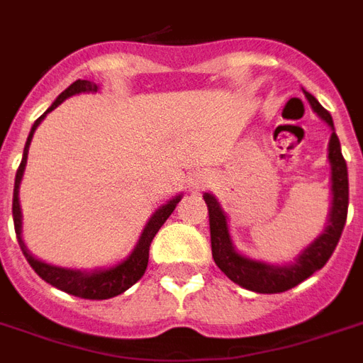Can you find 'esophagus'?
<instances>
[{
	"mask_svg": "<svg viewBox=\"0 0 363 363\" xmlns=\"http://www.w3.org/2000/svg\"><path fill=\"white\" fill-rule=\"evenodd\" d=\"M196 186H203V184H207V182H209V177L207 175H198L196 177Z\"/></svg>",
	"mask_w": 363,
	"mask_h": 363,
	"instance_id": "34e87169",
	"label": "esophagus"
}]
</instances>
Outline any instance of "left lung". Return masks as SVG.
I'll return each instance as SVG.
<instances>
[{"label": "left lung", "instance_id": "1", "mask_svg": "<svg viewBox=\"0 0 363 363\" xmlns=\"http://www.w3.org/2000/svg\"><path fill=\"white\" fill-rule=\"evenodd\" d=\"M303 94L313 111L333 130L332 137H330V145H328V160L332 165V209H330L326 230L311 242L309 247H305L292 264H265L259 259L247 258L235 250L232 238H230L226 213L222 211L218 199L213 194H203L205 203L209 209L211 248H213L215 264L220 267L222 273L230 281L258 294L286 292L290 288L298 286L299 282H303L305 279H309L315 271L322 269L337 247L345 222H347L349 173H347V162L341 154V143H339V137L335 133V128H333L332 115L318 104L315 96H311L305 90Z\"/></svg>", "mask_w": 363, "mask_h": 363}]
</instances>
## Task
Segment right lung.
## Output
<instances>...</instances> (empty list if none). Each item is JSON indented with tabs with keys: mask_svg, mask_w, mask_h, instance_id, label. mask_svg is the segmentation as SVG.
Listing matches in <instances>:
<instances>
[{
	"mask_svg": "<svg viewBox=\"0 0 363 363\" xmlns=\"http://www.w3.org/2000/svg\"><path fill=\"white\" fill-rule=\"evenodd\" d=\"M99 86L92 81H75L67 90L60 94L56 101H54L50 107L47 109L45 115H41L33 122L31 125L30 135H28V141H26L24 154H22V162H20L18 169H16V177H14V192H13V220H14V232H16V239H18V245L24 252L28 264L33 267L37 275L41 277L43 281L52 284L62 292H67L71 296H77V298L84 299H109L115 298L118 294L125 292L128 288L133 286L147 271L148 265V250H150V242H152L154 235L158 233V230L164 226V222L169 218V215L175 211L177 203L181 201V194L175 196L173 199H169L167 203H164L160 209L154 211V215L150 216V220L147 222V226L143 230L139 242L135 245V248L131 250V254L125 259L118 262L113 267H107V269H94V271H81V269H71V267H58V265L45 264L41 259H37L33 254L28 250V247L22 241V211H20V201H18V192H20V182H22V177H24L26 162H28V150H30L31 137L35 133L37 125L41 124V121L45 116L58 107L62 101H65L71 96L81 92H98Z\"/></svg>",
	"mask_w": 363,
	"mask_h": 363,
	"instance_id": "add662e5",
	"label": "right lung"
}]
</instances>
